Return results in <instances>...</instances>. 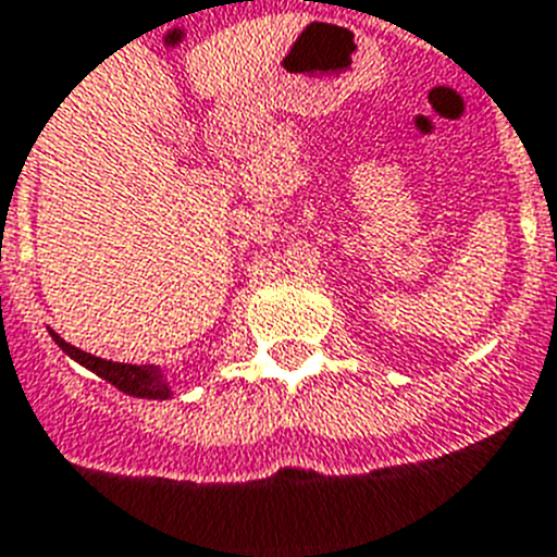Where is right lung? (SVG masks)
Masks as SVG:
<instances>
[{
    "mask_svg": "<svg viewBox=\"0 0 557 557\" xmlns=\"http://www.w3.org/2000/svg\"><path fill=\"white\" fill-rule=\"evenodd\" d=\"M53 341L59 343V349L71 355L76 363H83L85 369L97 372L102 381H108L111 386H116L125 395L134 397H169V386L162 381V372L157 366H131V363H114V360H102V357H94L88 351L76 349L71 343H65L59 334H53Z\"/></svg>",
    "mask_w": 557,
    "mask_h": 557,
    "instance_id": "right-lung-1",
    "label": "right lung"
}]
</instances>
